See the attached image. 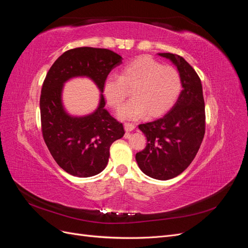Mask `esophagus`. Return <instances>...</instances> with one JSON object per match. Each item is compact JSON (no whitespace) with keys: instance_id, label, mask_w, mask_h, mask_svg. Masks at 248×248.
<instances>
[{"instance_id":"esophagus-1","label":"esophagus","mask_w":248,"mask_h":248,"mask_svg":"<svg viewBox=\"0 0 248 248\" xmlns=\"http://www.w3.org/2000/svg\"><path fill=\"white\" fill-rule=\"evenodd\" d=\"M124 127H125V130L127 132H130L132 131L134 128H136V125L132 124V123H125L124 124Z\"/></svg>"}]
</instances>
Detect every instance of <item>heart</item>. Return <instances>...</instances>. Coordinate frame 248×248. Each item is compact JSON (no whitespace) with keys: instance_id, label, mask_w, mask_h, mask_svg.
I'll return each mask as SVG.
<instances>
[{"instance_id":"obj_1","label":"heart","mask_w":248,"mask_h":248,"mask_svg":"<svg viewBox=\"0 0 248 248\" xmlns=\"http://www.w3.org/2000/svg\"><path fill=\"white\" fill-rule=\"evenodd\" d=\"M132 98L119 109L120 118L136 120L147 115H162L174 106L182 90L179 70L162 65L149 56H141L125 64L120 76L109 74L103 81L102 92L108 106L118 108L124 99Z\"/></svg>"}]
</instances>
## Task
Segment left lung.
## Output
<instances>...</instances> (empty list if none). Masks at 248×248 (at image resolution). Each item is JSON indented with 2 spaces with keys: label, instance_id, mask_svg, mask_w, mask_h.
<instances>
[{
  "label": "left lung",
  "instance_id": "8db88e82",
  "mask_svg": "<svg viewBox=\"0 0 248 248\" xmlns=\"http://www.w3.org/2000/svg\"><path fill=\"white\" fill-rule=\"evenodd\" d=\"M174 63L181 74L183 90L174 107L152 122L140 124L147 146L137 153L142 172L157 180L181 174L196 157L205 136L206 114L201 78L185 60L170 52H160Z\"/></svg>",
  "mask_w": 248,
  "mask_h": 248
}]
</instances>
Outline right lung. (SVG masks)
Segmentation results:
<instances>
[{"label":"right lung","instance_id":"obj_1","mask_svg":"<svg viewBox=\"0 0 248 248\" xmlns=\"http://www.w3.org/2000/svg\"><path fill=\"white\" fill-rule=\"evenodd\" d=\"M120 64L122 57L107 48H72L56 60L43 81L42 137L59 167L72 176L87 178L102 171L108 162L111 144L125 131L123 124L104 108L103 95L93 114L80 118L67 115L61 101L63 84L74 77H88L102 92L104 79Z\"/></svg>","mask_w":248,"mask_h":248}]
</instances>
